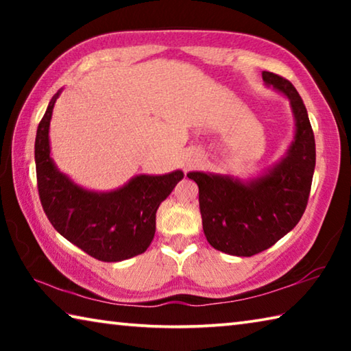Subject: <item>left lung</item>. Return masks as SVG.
I'll return each mask as SVG.
<instances>
[{"instance_id": "left-lung-1", "label": "left lung", "mask_w": 351, "mask_h": 351, "mask_svg": "<svg viewBox=\"0 0 351 351\" xmlns=\"http://www.w3.org/2000/svg\"><path fill=\"white\" fill-rule=\"evenodd\" d=\"M263 82L289 100L295 130L287 154L251 180L190 171L199 189L203 230L212 247L251 257L271 247L299 223L310 197L316 142L304 100L293 83L263 71Z\"/></svg>"}]
</instances>
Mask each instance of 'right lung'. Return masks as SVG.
<instances>
[{
	"label": "right lung",
	"mask_w": 351,
	"mask_h": 351,
	"mask_svg": "<svg viewBox=\"0 0 351 351\" xmlns=\"http://www.w3.org/2000/svg\"><path fill=\"white\" fill-rule=\"evenodd\" d=\"M51 99L35 138V167L41 206L58 234L100 261H122L147 251L156 230V210L184 173L138 175L111 192L83 189L51 158Z\"/></svg>",
	"instance_id": "obj_1"
}]
</instances>
